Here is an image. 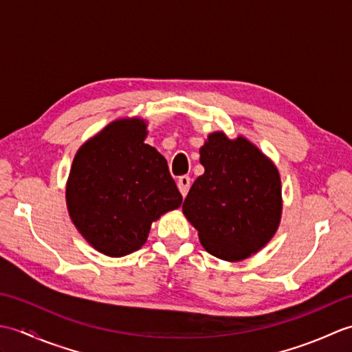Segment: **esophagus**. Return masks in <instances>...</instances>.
<instances>
[{"label": "esophagus", "mask_w": 352, "mask_h": 352, "mask_svg": "<svg viewBox=\"0 0 352 352\" xmlns=\"http://www.w3.org/2000/svg\"><path fill=\"white\" fill-rule=\"evenodd\" d=\"M177 184H178V189H180V192H182V195L183 197L188 195V192L190 189V184H192L190 183V178L188 175H182L180 178H178Z\"/></svg>", "instance_id": "34e87169"}]
</instances>
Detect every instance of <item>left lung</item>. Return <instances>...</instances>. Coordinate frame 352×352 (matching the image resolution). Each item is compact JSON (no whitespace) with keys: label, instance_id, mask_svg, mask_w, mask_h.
<instances>
[{"label":"left lung","instance_id":"left-lung-1","mask_svg":"<svg viewBox=\"0 0 352 352\" xmlns=\"http://www.w3.org/2000/svg\"><path fill=\"white\" fill-rule=\"evenodd\" d=\"M204 174L183 203L212 256L237 261L271 241L281 218V182L272 162L245 138L213 133L199 149Z\"/></svg>","mask_w":352,"mask_h":352}]
</instances>
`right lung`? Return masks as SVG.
Returning a JSON list of instances; mask_svg holds the SVG:
<instances>
[{
  "label": "right lung",
  "instance_id": "obj_1",
  "mask_svg": "<svg viewBox=\"0 0 352 352\" xmlns=\"http://www.w3.org/2000/svg\"><path fill=\"white\" fill-rule=\"evenodd\" d=\"M146 124L119 119L78 149L66 203L86 241L100 252L122 257L146 242L153 221L182 206L168 162L144 144Z\"/></svg>",
  "mask_w": 352,
  "mask_h": 352
}]
</instances>
